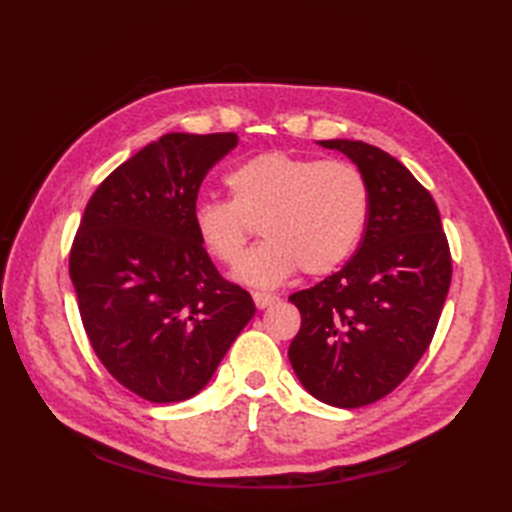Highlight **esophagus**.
Segmentation results:
<instances>
[{
  "mask_svg": "<svg viewBox=\"0 0 512 512\" xmlns=\"http://www.w3.org/2000/svg\"><path fill=\"white\" fill-rule=\"evenodd\" d=\"M253 301H255V306H257L259 310H266V308H270V306H275V303L279 301V297H277V295H268V292H255Z\"/></svg>",
  "mask_w": 512,
  "mask_h": 512,
  "instance_id": "esophagus-1",
  "label": "esophagus"
}]
</instances>
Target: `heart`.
<instances>
[{"mask_svg": "<svg viewBox=\"0 0 512 512\" xmlns=\"http://www.w3.org/2000/svg\"><path fill=\"white\" fill-rule=\"evenodd\" d=\"M231 200H200L191 222L215 262L235 264L259 219L265 242L233 270L250 288H277L301 268L328 275L352 257L367 215V182L347 162H323L288 151H264L228 171Z\"/></svg>", "mask_w": 512, "mask_h": 512, "instance_id": "heart-1", "label": "heart"}]
</instances>
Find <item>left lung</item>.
<instances>
[{
  "label": "left lung",
  "instance_id": "obj_1",
  "mask_svg": "<svg viewBox=\"0 0 512 512\" xmlns=\"http://www.w3.org/2000/svg\"><path fill=\"white\" fill-rule=\"evenodd\" d=\"M367 182L363 242L339 273L290 295L301 330L288 358L325 405L354 409L407 378L436 332L451 284V253L431 193L387 151L361 140H319Z\"/></svg>",
  "mask_w": 512,
  "mask_h": 512
}]
</instances>
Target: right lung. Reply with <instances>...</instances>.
Instances as JSON below:
<instances>
[{"instance_id":"add662e5","label":"right lung","mask_w":512,"mask_h":512,"mask_svg":"<svg viewBox=\"0 0 512 512\" xmlns=\"http://www.w3.org/2000/svg\"><path fill=\"white\" fill-rule=\"evenodd\" d=\"M237 143V134H165L85 206L70 253L83 328L107 372L145 400L202 391L255 314L191 222L206 171Z\"/></svg>"}]
</instances>
